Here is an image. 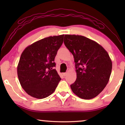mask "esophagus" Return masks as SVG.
Returning <instances> with one entry per match:
<instances>
[{
	"label": "esophagus",
	"mask_w": 125,
	"mask_h": 125,
	"mask_svg": "<svg viewBox=\"0 0 125 125\" xmlns=\"http://www.w3.org/2000/svg\"><path fill=\"white\" fill-rule=\"evenodd\" d=\"M67 72H65V73H63V75H64V76H66V74H67Z\"/></svg>",
	"instance_id": "esophagus-1"
}]
</instances>
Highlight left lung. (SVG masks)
Listing matches in <instances>:
<instances>
[{
    "mask_svg": "<svg viewBox=\"0 0 125 125\" xmlns=\"http://www.w3.org/2000/svg\"><path fill=\"white\" fill-rule=\"evenodd\" d=\"M64 44L73 55L76 69L72 90L81 98H94L110 78L112 62L108 53L97 42L83 36L65 35Z\"/></svg>",
    "mask_w": 125,
    "mask_h": 125,
    "instance_id": "8db88e82",
    "label": "left lung"
}]
</instances>
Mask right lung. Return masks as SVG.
<instances>
[{
	"mask_svg": "<svg viewBox=\"0 0 125 125\" xmlns=\"http://www.w3.org/2000/svg\"><path fill=\"white\" fill-rule=\"evenodd\" d=\"M64 36L42 39L27 47L21 53L18 76L21 87L31 96L39 99L48 97L61 80L54 69V61Z\"/></svg>",
	"mask_w": 125,
	"mask_h": 125,
	"instance_id": "obj_1",
	"label": "right lung"
}]
</instances>
